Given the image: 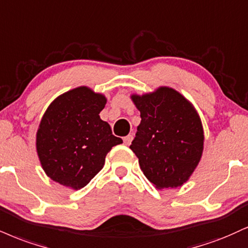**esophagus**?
Here are the masks:
<instances>
[{
  "label": "esophagus",
  "instance_id": "1",
  "mask_svg": "<svg viewBox=\"0 0 248 248\" xmlns=\"http://www.w3.org/2000/svg\"><path fill=\"white\" fill-rule=\"evenodd\" d=\"M132 141H133V135H132V134H129V135H127V136L124 137V143L126 145H129L130 143H132Z\"/></svg>",
  "mask_w": 248,
  "mask_h": 248
}]
</instances>
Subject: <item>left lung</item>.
<instances>
[{
  "instance_id": "1",
  "label": "left lung",
  "mask_w": 248,
  "mask_h": 248,
  "mask_svg": "<svg viewBox=\"0 0 248 248\" xmlns=\"http://www.w3.org/2000/svg\"><path fill=\"white\" fill-rule=\"evenodd\" d=\"M141 124L130 149L140 168L158 189L183 186L203 153V127L189 100L169 86L132 94Z\"/></svg>"
}]
</instances>
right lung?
Masks as SVG:
<instances>
[{
    "label": "right lung",
    "instance_id": "right-lung-1",
    "mask_svg": "<svg viewBox=\"0 0 248 248\" xmlns=\"http://www.w3.org/2000/svg\"><path fill=\"white\" fill-rule=\"evenodd\" d=\"M106 97L88 86L59 95L47 107L39 124L35 147L47 177L80 189L103 169L105 157L122 140L100 119Z\"/></svg>",
    "mask_w": 248,
    "mask_h": 248
}]
</instances>
